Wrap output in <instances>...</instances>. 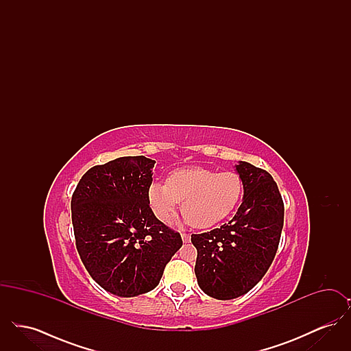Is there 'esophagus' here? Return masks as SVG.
Masks as SVG:
<instances>
[{
    "instance_id": "34e87169",
    "label": "esophagus",
    "mask_w": 351,
    "mask_h": 351,
    "mask_svg": "<svg viewBox=\"0 0 351 351\" xmlns=\"http://www.w3.org/2000/svg\"><path fill=\"white\" fill-rule=\"evenodd\" d=\"M182 239H183L184 243H188L191 241V235L189 234H182Z\"/></svg>"
}]
</instances>
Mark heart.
<instances>
[{
  "label": "heart",
  "mask_w": 351,
  "mask_h": 351,
  "mask_svg": "<svg viewBox=\"0 0 351 351\" xmlns=\"http://www.w3.org/2000/svg\"><path fill=\"white\" fill-rule=\"evenodd\" d=\"M242 192V179L234 171L189 167L173 171L166 184L151 183L147 199L154 215L162 222H169L183 201L185 219L193 228L205 229L230 216Z\"/></svg>",
  "instance_id": "1"
}]
</instances>
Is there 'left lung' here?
Here are the masks:
<instances>
[{"mask_svg": "<svg viewBox=\"0 0 351 351\" xmlns=\"http://www.w3.org/2000/svg\"><path fill=\"white\" fill-rule=\"evenodd\" d=\"M235 169L243 183V200L233 219L191 237L197 249V283L218 300L239 298L259 283L275 258L283 229V200L272 176L247 162H239Z\"/></svg>", "mask_w": 351, "mask_h": 351, "instance_id": "8db88e82", "label": "left lung"}]
</instances>
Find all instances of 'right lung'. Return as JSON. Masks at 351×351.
Returning <instances> with one entry per match:
<instances>
[{"instance_id": "1", "label": "right lung", "mask_w": 351, "mask_h": 351, "mask_svg": "<svg viewBox=\"0 0 351 351\" xmlns=\"http://www.w3.org/2000/svg\"><path fill=\"white\" fill-rule=\"evenodd\" d=\"M155 160L122 156L88 169L72 200L76 249L96 283L121 298L154 289L183 245L155 217L147 192Z\"/></svg>"}]
</instances>
